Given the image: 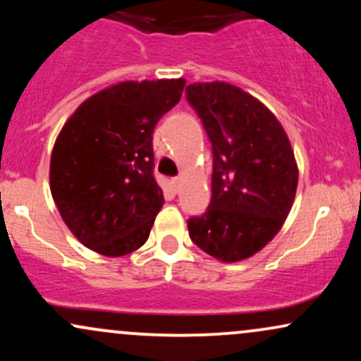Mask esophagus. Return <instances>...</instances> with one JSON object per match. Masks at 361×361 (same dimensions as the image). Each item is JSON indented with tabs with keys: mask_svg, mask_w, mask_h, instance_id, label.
Returning <instances> with one entry per match:
<instances>
[{
	"mask_svg": "<svg viewBox=\"0 0 361 361\" xmlns=\"http://www.w3.org/2000/svg\"><path fill=\"white\" fill-rule=\"evenodd\" d=\"M180 185H181V178H180V176L173 178V180H171V186H173V190H175V192H178V190H180Z\"/></svg>",
	"mask_w": 361,
	"mask_h": 361,
	"instance_id": "esophagus-1",
	"label": "esophagus"
}]
</instances>
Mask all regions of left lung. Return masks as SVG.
Returning a JSON list of instances; mask_svg holds the SVG:
<instances>
[{"instance_id": "left-lung-1", "label": "left lung", "mask_w": 361, "mask_h": 361, "mask_svg": "<svg viewBox=\"0 0 361 361\" xmlns=\"http://www.w3.org/2000/svg\"><path fill=\"white\" fill-rule=\"evenodd\" d=\"M214 152L212 198L188 221L192 241L224 263L251 258L279 234L299 183L285 128L258 98L224 81L186 86Z\"/></svg>"}]
</instances>
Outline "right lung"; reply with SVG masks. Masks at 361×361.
Returning a JSON list of instances; mask_svg holds the SVG:
<instances>
[{
	"label": "right lung",
	"mask_w": 361,
	"mask_h": 361,
	"mask_svg": "<svg viewBox=\"0 0 361 361\" xmlns=\"http://www.w3.org/2000/svg\"><path fill=\"white\" fill-rule=\"evenodd\" d=\"M186 81H122L66 120L51 156V193L76 239L103 256L139 250L164 204L152 175V132Z\"/></svg>",
	"instance_id": "right-lung-1"
}]
</instances>
